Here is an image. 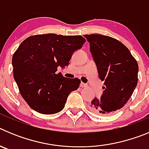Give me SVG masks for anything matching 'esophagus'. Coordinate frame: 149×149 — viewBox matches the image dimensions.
<instances>
[{"label":"esophagus","instance_id":"esophagus-1","mask_svg":"<svg viewBox=\"0 0 149 149\" xmlns=\"http://www.w3.org/2000/svg\"><path fill=\"white\" fill-rule=\"evenodd\" d=\"M80 86H81V88H85V87H86V86H87V85H86V84H84V83H81V84H80Z\"/></svg>","mask_w":149,"mask_h":149}]
</instances>
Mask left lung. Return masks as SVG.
I'll list each match as a JSON object with an SVG mask.
<instances>
[{"label":"left lung","mask_w":149,"mask_h":149,"mask_svg":"<svg viewBox=\"0 0 149 149\" xmlns=\"http://www.w3.org/2000/svg\"><path fill=\"white\" fill-rule=\"evenodd\" d=\"M104 83L101 98L91 101L90 109L99 115L114 113L125 106L137 85L139 67L126 46L117 39L100 34L84 35Z\"/></svg>","instance_id":"left-lung-1"}]
</instances>
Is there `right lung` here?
Masks as SVG:
<instances>
[{
  "label": "right lung",
  "instance_id": "obj_1",
  "mask_svg": "<svg viewBox=\"0 0 149 149\" xmlns=\"http://www.w3.org/2000/svg\"><path fill=\"white\" fill-rule=\"evenodd\" d=\"M84 42L81 36L48 33L30 36L19 45L12 60L14 79L33 110L50 115L64 108L68 95L78 89L81 81L56 74L57 68L68 65Z\"/></svg>",
  "mask_w": 149,
  "mask_h": 149
}]
</instances>
